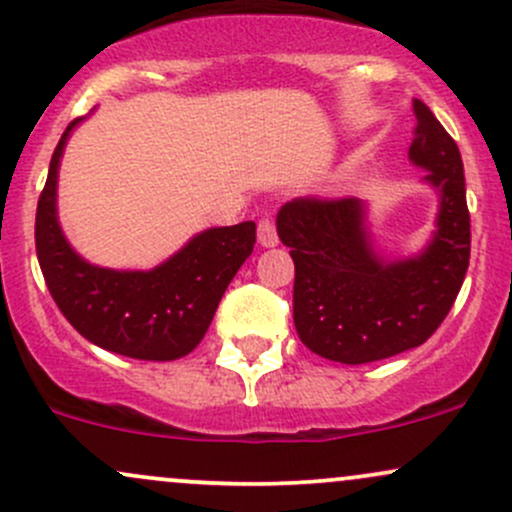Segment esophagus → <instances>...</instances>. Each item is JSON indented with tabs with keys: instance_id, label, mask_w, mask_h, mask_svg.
Wrapping results in <instances>:
<instances>
[{
	"instance_id": "1",
	"label": "esophagus",
	"mask_w": 512,
	"mask_h": 512,
	"mask_svg": "<svg viewBox=\"0 0 512 512\" xmlns=\"http://www.w3.org/2000/svg\"><path fill=\"white\" fill-rule=\"evenodd\" d=\"M257 243H260L262 248H274V245L279 243V236H276V226H274V221L269 219V216H264V219L257 223Z\"/></svg>"
}]
</instances>
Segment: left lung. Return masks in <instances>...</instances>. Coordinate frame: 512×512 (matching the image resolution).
I'll list each match as a JSON object with an SVG mask.
<instances>
[{
    "instance_id": "8db88e82",
    "label": "left lung",
    "mask_w": 512,
    "mask_h": 512,
    "mask_svg": "<svg viewBox=\"0 0 512 512\" xmlns=\"http://www.w3.org/2000/svg\"><path fill=\"white\" fill-rule=\"evenodd\" d=\"M414 115L409 158L438 192L436 231L419 255H380L356 197H298L276 214V233L296 264V332L330 361L358 366L421 346L462 289L472 243L462 156L426 103L414 101Z\"/></svg>"
}]
</instances>
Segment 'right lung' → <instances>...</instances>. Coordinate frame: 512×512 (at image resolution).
I'll use <instances>...</instances> for the list:
<instances>
[{
	"instance_id": "obj_1",
	"label": "right lung",
	"mask_w": 512,
	"mask_h": 512,
	"mask_svg": "<svg viewBox=\"0 0 512 512\" xmlns=\"http://www.w3.org/2000/svg\"><path fill=\"white\" fill-rule=\"evenodd\" d=\"M69 122L35 211V252L50 296L88 342L139 361H175L207 334L223 291L255 248V223L209 228L149 272L86 262L57 221V175Z\"/></svg>"
}]
</instances>
